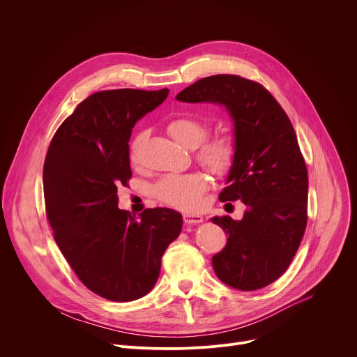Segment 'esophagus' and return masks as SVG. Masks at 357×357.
Listing matches in <instances>:
<instances>
[{"label": "esophagus", "instance_id": "34e87169", "mask_svg": "<svg viewBox=\"0 0 357 357\" xmlns=\"http://www.w3.org/2000/svg\"><path fill=\"white\" fill-rule=\"evenodd\" d=\"M183 222L186 225H197L203 222V216L202 215H196V213H183Z\"/></svg>", "mask_w": 357, "mask_h": 357}]
</instances>
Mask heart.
<instances>
[{"label":"heart","mask_w":357,"mask_h":357,"mask_svg":"<svg viewBox=\"0 0 357 357\" xmlns=\"http://www.w3.org/2000/svg\"><path fill=\"white\" fill-rule=\"evenodd\" d=\"M167 131L182 146L195 148L205 138L208 126L199 119L182 116L172 119L167 124ZM141 139L142 134L138 135L131 145V161L135 160V151ZM236 152L237 146L234 137L225 132L202 142L197 148L196 158L200 165L205 167L209 172L222 176L231 169L236 160ZM206 189L208 181L200 174L169 175L155 186V195L167 205L185 211H193L199 206L200 197Z\"/></svg>","instance_id":"obj_1"}]
</instances>
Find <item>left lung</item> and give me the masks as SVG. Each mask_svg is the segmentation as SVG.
I'll return each instance as SVG.
<instances>
[{
  "instance_id": "obj_1",
  "label": "left lung",
  "mask_w": 357,
  "mask_h": 357,
  "mask_svg": "<svg viewBox=\"0 0 357 357\" xmlns=\"http://www.w3.org/2000/svg\"><path fill=\"white\" fill-rule=\"evenodd\" d=\"M176 100L223 106L233 121L237 152L219 199H238L245 212L241 220L212 219L229 236L212 264L229 287H267L291 264L308 218V172L294 127L268 90L236 75L203 77Z\"/></svg>"
}]
</instances>
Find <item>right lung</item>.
Returning <instances> with one entry per match:
<instances>
[{
  "label": "right lung",
  "mask_w": 357,
  "mask_h": 357,
  "mask_svg": "<svg viewBox=\"0 0 357 357\" xmlns=\"http://www.w3.org/2000/svg\"><path fill=\"white\" fill-rule=\"evenodd\" d=\"M169 90H105L89 96L50 141L43 165L45 206L54 237L94 294L130 302L154 288L182 215L146 209L139 219L119 208L117 188L131 178L130 137Z\"/></svg>",
  "instance_id": "obj_1"
}]
</instances>
